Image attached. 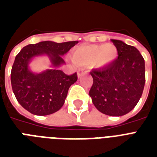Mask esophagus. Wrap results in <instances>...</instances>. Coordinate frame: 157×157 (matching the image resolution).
<instances>
[{
    "label": "esophagus",
    "instance_id": "obj_1",
    "mask_svg": "<svg viewBox=\"0 0 157 157\" xmlns=\"http://www.w3.org/2000/svg\"><path fill=\"white\" fill-rule=\"evenodd\" d=\"M85 73H86V71H84L83 70H79V71H77V76L80 78V77H81L82 75H84Z\"/></svg>",
    "mask_w": 157,
    "mask_h": 157
}]
</instances>
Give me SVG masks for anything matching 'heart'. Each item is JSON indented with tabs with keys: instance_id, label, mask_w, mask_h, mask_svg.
I'll return each instance as SVG.
<instances>
[{
	"instance_id": "1",
	"label": "heart",
	"mask_w": 157,
	"mask_h": 157,
	"mask_svg": "<svg viewBox=\"0 0 157 157\" xmlns=\"http://www.w3.org/2000/svg\"><path fill=\"white\" fill-rule=\"evenodd\" d=\"M118 50L112 43L81 45L74 50L72 61L78 66L103 67L116 60Z\"/></svg>"
}]
</instances>
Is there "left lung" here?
Returning a JSON list of instances; mask_svg holds the SVG:
<instances>
[{
	"instance_id": "obj_1",
	"label": "left lung",
	"mask_w": 157,
	"mask_h": 157,
	"mask_svg": "<svg viewBox=\"0 0 157 157\" xmlns=\"http://www.w3.org/2000/svg\"><path fill=\"white\" fill-rule=\"evenodd\" d=\"M118 58L103 68L90 71V96L97 109L112 117L129 113L139 103L145 85V63L139 50L121 40H111Z\"/></svg>"
}]
</instances>
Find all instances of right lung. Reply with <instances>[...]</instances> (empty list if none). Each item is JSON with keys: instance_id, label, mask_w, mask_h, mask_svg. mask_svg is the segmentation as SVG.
Segmentation results:
<instances>
[{"instance_id": "right-lung-1", "label": "right lung", "mask_w": 157, "mask_h": 157, "mask_svg": "<svg viewBox=\"0 0 157 157\" xmlns=\"http://www.w3.org/2000/svg\"><path fill=\"white\" fill-rule=\"evenodd\" d=\"M78 43L41 41L26 45L15 57L11 69V86L16 99L32 114L46 116L59 111L64 104L70 86L77 81V75H66L59 70L65 62L62 56ZM42 54L50 57L54 68L34 74L28 68L33 57Z\"/></svg>"}]
</instances>
